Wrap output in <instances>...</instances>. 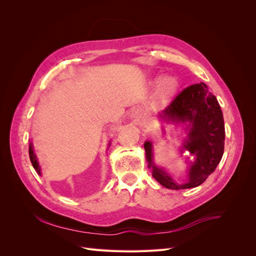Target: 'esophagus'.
I'll return each instance as SVG.
<instances>
[{"mask_svg":"<svg viewBox=\"0 0 256 256\" xmlns=\"http://www.w3.org/2000/svg\"><path fill=\"white\" fill-rule=\"evenodd\" d=\"M131 118L134 120V122H138L142 118H143V111L141 109H134L131 113Z\"/></svg>","mask_w":256,"mask_h":256,"instance_id":"esophagus-1","label":"esophagus"}]
</instances>
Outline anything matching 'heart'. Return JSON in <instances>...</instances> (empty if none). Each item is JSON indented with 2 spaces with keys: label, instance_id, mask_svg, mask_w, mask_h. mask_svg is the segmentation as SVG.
<instances>
[{
  "label": "heart",
  "instance_id": "obj_1",
  "mask_svg": "<svg viewBox=\"0 0 256 256\" xmlns=\"http://www.w3.org/2000/svg\"><path fill=\"white\" fill-rule=\"evenodd\" d=\"M178 88V81L174 76H166L158 85V102L161 104H168Z\"/></svg>",
  "mask_w": 256,
  "mask_h": 256
}]
</instances>
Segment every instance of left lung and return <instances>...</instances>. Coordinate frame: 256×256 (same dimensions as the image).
<instances>
[{
  "mask_svg": "<svg viewBox=\"0 0 256 256\" xmlns=\"http://www.w3.org/2000/svg\"><path fill=\"white\" fill-rule=\"evenodd\" d=\"M166 122L186 124L187 138L184 141L182 152L186 150L194 157L189 168L188 180L177 184L164 168L152 162V144L144 143L146 159L152 177L168 189L180 190L196 188L203 184L219 164L224 152V120L216 96L203 82L193 84L178 94L171 104L159 113Z\"/></svg>",
  "mask_w": 256,
  "mask_h": 256,
  "instance_id": "8db88e82",
  "label": "left lung"
}]
</instances>
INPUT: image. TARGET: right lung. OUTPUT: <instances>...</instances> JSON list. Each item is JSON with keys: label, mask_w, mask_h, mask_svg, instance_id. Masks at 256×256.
Instances as JSON below:
<instances>
[{"label": "right lung", "mask_w": 256, "mask_h": 256, "mask_svg": "<svg viewBox=\"0 0 256 256\" xmlns=\"http://www.w3.org/2000/svg\"><path fill=\"white\" fill-rule=\"evenodd\" d=\"M28 154H30V162H32V166H33V168H35V171L37 172V174L42 175L40 166V164H38V161H37L36 154H35V152H34V150H33V144H32V142H30V144H28Z\"/></svg>", "instance_id": "1"}]
</instances>
